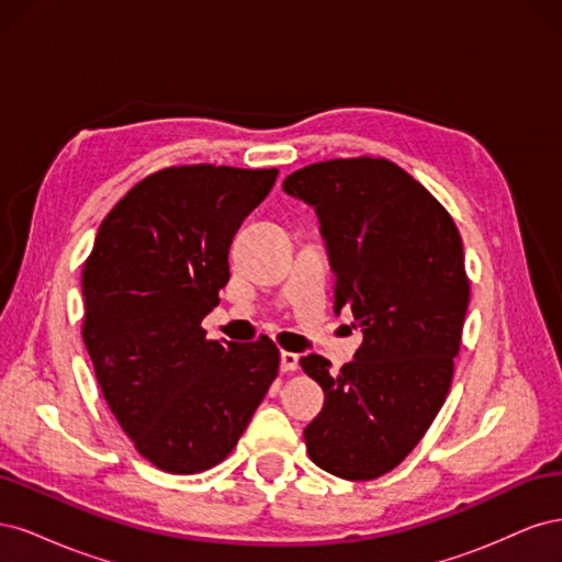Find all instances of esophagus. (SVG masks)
Instances as JSON below:
<instances>
[{
    "instance_id": "34e87169",
    "label": "esophagus",
    "mask_w": 562,
    "mask_h": 562,
    "mask_svg": "<svg viewBox=\"0 0 562 562\" xmlns=\"http://www.w3.org/2000/svg\"><path fill=\"white\" fill-rule=\"evenodd\" d=\"M300 366V356L293 351H281V372H295Z\"/></svg>"
}]
</instances>
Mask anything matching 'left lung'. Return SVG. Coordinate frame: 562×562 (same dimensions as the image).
Instances as JSON below:
<instances>
[{
	"mask_svg": "<svg viewBox=\"0 0 562 562\" xmlns=\"http://www.w3.org/2000/svg\"><path fill=\"white\" fill-rule=\"evenodd\" d=\"M316 211L335 274V314L363 330L353 361L302 370L326 394L304 429L312 462L345 481H372L413 452L446 403L469 307L464 248L429 190L386 159H330L283 180Z\"/></svg>",
	"mask_w": 562,
	"mask_h": 562,
	"instance_id": "left-lung-1",
	"label": "left lung"
}]
</instances>
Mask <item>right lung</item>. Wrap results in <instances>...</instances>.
Returning a JSON list of instances; mask_svg holds the SVG:
<instances>
[{"label": "right lung", "mask_w": 562, "mask_h": 562, "mask_svg": "<svg viewBox=\"0 0 562 562\" xmlns=\"http://www.w3.org/2000/svg\"><path fill=\"white\" fill-rule=\"evenodd\" d=\"M277 168L171 166L108 213L83 265V345L126 436L168 473L234 450L279 372V349L206 339L201 321L229 281V246Z\"/></svg>", "instance_id": "right-lung-1"}]
</instances>
